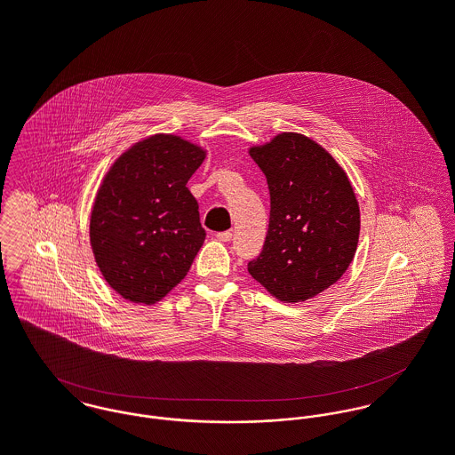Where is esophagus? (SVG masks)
<instances>
[{"label": "esophagus", "mask_w": 455, "mask_h": 455, "mask_svg": "<svg viewBox=\"0 0 455 455\" xmlns=\"http://www.w3.org/2000/svg\"><path fill=\"white\" fill-rule=\"evenodd\" d=\"M231 238H233V233H231V231L217 233V240H219V242H231Z\"/></svg>", "instance_id": "obj_1"}]
</instances>
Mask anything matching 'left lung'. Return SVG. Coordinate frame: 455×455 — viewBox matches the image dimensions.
Listing matches in <instances>:
<instances>
[{"label": "left lung", "instance_id": "left-lung-1", "mask_svg": "<svg viewBox=\"0 0 455 455\" xmlns=\"http://www.w3.org/2000/svg\"><path fill=\"white\" fill-rule=\"evenodd\" d=\"M269 189V224L249 273L276 299L307 301L347 271L359 242V204L338 163L314 140L282 132L251 148Z\"/></svg>", "mask_w": 455, "mask_h": 455}]
</instances>
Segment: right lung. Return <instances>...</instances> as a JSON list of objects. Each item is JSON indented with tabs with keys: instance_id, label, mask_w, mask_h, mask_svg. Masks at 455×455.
<instances>
[{
	"instance_id": "obj_1",
	"label": "right lung",
	"mask_w": 455,
	"mask_h": 455,
	"mask_svg": "<svg viewBox=\"0 0 455 455\" xmlns=\"http://www.w3.org/2000/svg\"><path fill=\"white\" fill-rule=\"evenodd\" d=\"M204 150L156 134L123 154L91 213V247L108 285L132 303L163 299L204 242L199 204L186 188Z\"/></svg>"
}]
</instances>
